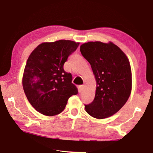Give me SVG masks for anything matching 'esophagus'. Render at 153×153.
Returning a JSON list of instances; mask_svg holds the SVG:
<instances>
[{"mask_svg":"<svg viewBox=\"0 0 153 153\" xmlns=\"http://www.w3.org/2000/svg\"><path fill=\"white\" fill-rule=\"evenodd\" d=\"M83 87H84V86H83V85H81V86H79L78 88H79V93H81V92H82Z\"/></svg>","mask_w":153,"mask_h":153,"instance_id":"1","label":"esophagus"}]
</instances>
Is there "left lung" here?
<instances>
[{
	"label": "left lung",
	"mask_w": 153,
	"mask_h": 153,
	"mask_svg": "<svg viewBox=\"0 0 153 153\" xmlns=\"http://www.w3.org/2000/svg\"><path fill=\"white\" fill-rule=\"evenodd\" d=\"M97 81L95 97L85 105L86 112L97 119L111 117L128 100L131 90V71L126 54L113 42H88L80 46Z\"/></svg>",
	"instance_id": "1"
}]
</instances>
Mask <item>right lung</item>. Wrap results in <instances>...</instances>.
<instances>
[{
    "mask_svg": "<svg viewBox=\"0 0 153 153\" xmlns=\"http://www.w3.org/2000/svg\"><path fill=\"white\" fill-rule=\"evenodd\" d=\"M79 42L61 40L44 42L27 59L22 84L28 101L42 115L53 116L63 111L69 98L77 94L72 76L63 69L68 56Z\"/></svg>",
    "mask_w": 153,
    "mask_h": 153,
    "instance_id": "obj_1",
    "label": "right lung"
}]
</instances>
